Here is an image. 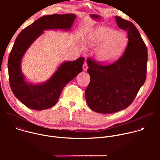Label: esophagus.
Wrapping results in <instances>:
<instances>
[{"label": "esophagus", "mask_w": 160, "mask_h": 160, "mask_svg": "<svg viewBox=\"0 0 160 160\" xmlns=\"http://www.w3.org/2000/svg\"><path fill=\"white\" fill-rule=\"evenodd\" d=\"M87 69H88V64H87V62H85L83 64V70L84 71H86Z\"/></svg>", "instance_id": "obj_1"}]
</instances>
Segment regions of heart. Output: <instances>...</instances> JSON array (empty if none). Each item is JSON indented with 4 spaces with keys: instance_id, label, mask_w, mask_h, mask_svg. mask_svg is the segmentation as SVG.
<instances>
[{
    "instance_id": "obj_1",
    "label": "heart",
    "mask_w": 160,
    "mask_h": 160,
    "mask_svg": "<svg viewBox=\"0 0 160 160\" xmlns=\"http://www.w3.org/2000/svg\"><path fill=\"white\" fill-rule=\"evenodd\" d=\"M86 42L91 46L100 45L96 52L97 59L102 63H110L117 59L127 43L123 33L108 27H97L86 37Z\"/></svg>"
}]
</instances>
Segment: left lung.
I'll list each match as a JSON object with an SVG mask.
<instances>
[{
    "mask_svg": "<svg viewBox=\"0 0 160 160\" xmlns=\"http://www.w3.org/2000/svg\"><path fill=\"white\" fill-rule=\"evenodd\" d=\"M118 27L128 32V44L115 62L102 65L87 58L90 80L85 92L89 108L99 113L118 112L128 107L144 83L148 49L138 30L131 21L115 16Z\"/></svg>",
    "mask_w": 160,
    "mask_h": 160,
    "instance_id": "left-lung-1",
    "label": "left lung"
}]
</instances>
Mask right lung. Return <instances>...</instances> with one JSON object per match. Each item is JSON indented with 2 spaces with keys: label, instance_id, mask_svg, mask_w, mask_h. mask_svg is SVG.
Segmentation results:
<instances>
[{
  "label": "right lung",
  "instance_id": "1",
  "mask_svg": "<svg viewBox=\"0 0 160 160\" xmlns=\"http://www.w3.org/2000/svg\"><path fill=\"white\" fill-rule=\"evenodd\" d=\"M75 18L74 14L43 16L22 30L17 37L8 59L9 83L16 98L28 108L40 111L52 107L59 100L64 86L82 72L85 58H80L63 62L48 81L35 85L27 82L21 70L22 56L43 30H68Z\"/></svg>",
  "mask_w": 160,
  "mask_h": 160
}]
</instances>
